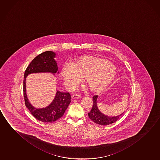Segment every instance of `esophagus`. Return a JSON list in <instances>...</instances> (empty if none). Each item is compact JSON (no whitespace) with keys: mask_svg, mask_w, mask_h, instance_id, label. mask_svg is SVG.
<instances>
[{"mask_svg":"<svg viewBox=\"0 0 160 160\" xmlns=\"http://www.w3.org/2000/svg\"><path fill=\"white\" fill-rule=\"evenodd\" d=\"M81 98V96L79 95H72L71 96V98L72 99H77V98Z\"/></svg>","mask_w":160,"mask_h":160,"instance_id":"1","label":"esophagus"}]
</instances>
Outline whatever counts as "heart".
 Segmentation results:
<instances>
[{
  "label": "heart",
  "mask_w": 160,
  "mask_h": 160,
  "mask_svg": "<svg viewBox=\"0 0 160 160\" xmlns=\"http://www.w3.org/2000/svg\"><path fill=\"white\" fill-rule=\"evenodd\" d=\"M60 75L69 89L76 87L83 78L90 91L98 93L103 91L113 81L116 70L108 60L88 55L79 58L72 65L64 64L61 68Z\"/></svg>",
  "instance_id": "b5f03b06"
}]
</instances>
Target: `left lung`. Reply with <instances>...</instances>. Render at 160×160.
Masks as SVG:
<instances>
[{
  "label": "left lung",
  "mask_w": 160,
  "mask_h": 160,
  "mask_svg": "<svg viewBox=\"0 0 160 160\" xmlns=\"http://www.w3.org/2000/svg\"><path fill=\"white\" fill-rule=\"evenodd\" d=\"M98 95L93 96V106L91 110L88 113L89 118L91 120L93 121L95 123L101 125H110L116 122L120 118L121 116L124 113L123 112L120 115L115 116H110L103 114L98 109Z\"/></svg>",
  "instance_id": "1"
}]
</instances>
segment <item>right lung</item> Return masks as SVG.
<instances>
[{
  "label": "right lung",
  "mask_w": 160,
  "mask_h": 160,
  "mask_svg": "<svg viewBox=\"0 0 160 160\" xmlns=\"http://www.w3.org/2000/svg\"><path fill=\"white\" fill-rule=\"evenodd\" d=\"M57 54L52 51H47L39 54L33 59L25 71L23 92L25 106L37 120L43 122H53L62 117L71 102L69 92H62L57 90L53 100L48 106L36 108L29 101L27 95L26 79L31 74L51 73L58 74V67L55 60Z\"/></svg>",
  "instance_id": "add662e5"
}]
</instances>
